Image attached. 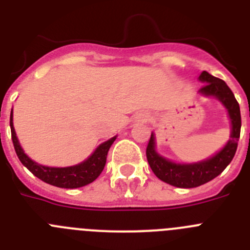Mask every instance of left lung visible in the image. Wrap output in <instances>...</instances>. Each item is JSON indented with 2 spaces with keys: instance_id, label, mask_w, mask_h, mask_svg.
I'll use <instances>...</instances> for the list:
<instances>
[{
  "instance_id": "left-lung-1",
  "label": "left lung",
  "mask_w": 250,
  "mask_h": 250,
  "mask_svg": "<svg viewBox=\"0 0 250 250\" xmlns=\"http://www.w3.org/2000/svg\"><path fill=\"white\" fill-rule=\"evenodd\" d=\"M199 80L204 83L200 87V94L205 96H213L218 99L225 109L228 110L231 123L230 139L224 147L215 155L207 160L194 163V164H176L173 161L163 158L155 150V136L151 132L149 144L146 147V159L150 167L160 180L176 188H196L210 182L223 173V170L230 164L235 151L242 127L240 109L237 99L229 89V86L223 80L214 77L209 72L203 71Z\"/></svg>"
}]
</instances>
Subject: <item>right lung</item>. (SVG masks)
<instances>
[{"label": "right lung", "instance_id": "obj_1", "mask_svg": "<svg viewBox=\"0 0 250 250\" xmlns=\"http://www.w3.org/2000/svg\"><path fill=\"white\" fill-rule=\"evenodd\" d=\"M10 126L15 151H16L17 156H19L20 161L23 164V167H27L31 173L39 179H41L42 182L57 188H66V189L85 187V185L94 182L95 179H98V176L100 175L106 164L107 151H109L110 146L116 139V136H114L110 140L99 145L98 149L92 152V155H90V158H87L80 164L67 167H51L37 164L36 161H34L26 155L23 149L20 145L19 139L16 136V131H15V127H13L12 111H11L10 116Z\"/></svg>", "mask_w": 250, "mask_h": 250}]
</instances>
